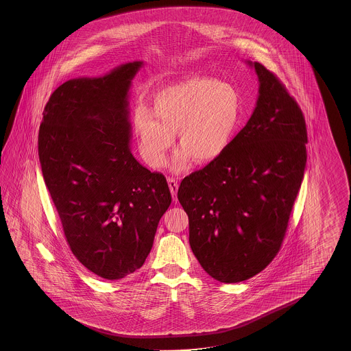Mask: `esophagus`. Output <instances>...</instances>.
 I'll return each mask as SVG.
<instances>
[{
	"label": "esophagus",
	"mask_w": 351,
	"mask_h": 351,
	"mask_svg": "<svg viewBox=\"0 0 351 351\" xmlns=\"http://www.w3.org/2000/svg\"><path fill=\"white\" fill-rule=\"evenodd\" d=\"M168 186L172 193L173 201H177V192H178V182L174 178H168Z\"/></svg>",
	"instance_id": "34e87169"
}]
</instances>
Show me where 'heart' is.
<instances>
[{
    "instance_id": "heart-1",
    "label": "heart",
    "mask_w": 351,
    "mask_h": 351,
    "mask_svg": "<svg viewBox=\"0 0 351 351\" xmlns=\"http://www.w3.org/2000/svg\"><path fill=\"white\" fill-rule=\"evenodd\" d=\"M152 110L139 105L133 125L143 158L152 167L165 165L178 130L182 148L173 169H186L192 159L210 163L228 149L241 119V97L230 84L209 76H189L157 90Z\"/></svg>"
}]
</instances>
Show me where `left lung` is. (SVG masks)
<instances>
[{
  "mask_svg": "<svg viewBox=\"0 0 351 351\" xmlns=\"http://www.w3.org/2000/svg\"><path fill=\"white\" fill-rule=\"evenodd\" d=\"M258 97L221 157L182 180L189 245L219 282L245 281L275 258L306 165L305 119L284 84L260 62Z\"/></svg>",
  "mask_w": 351,
  "mask_h": 351,
  "instance_id": "8db88e82",
  "label": "left lung"
}]
</instances>
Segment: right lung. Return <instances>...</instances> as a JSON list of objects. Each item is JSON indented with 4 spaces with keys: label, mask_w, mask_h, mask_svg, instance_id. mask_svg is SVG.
Listing matches in <instances>:
<instances>
[{
    "label": "right lung",
    "mask_w": 351,
    "mask_h": 351,
    "mask_svg": "<svg viewBox=\"0 0 351 351\" xmlns=\"http://www.w3.org/2000/svg\"><path fill=\"white\" fill-rule=\"evenodd\" d=\"M143 61L64 82L49 99L38 158L67 243L86 269L120 280L141 269L172 195L130 150L129 90Z\"/></svg>",
    "instance_id": "add662e5"
}]
</instances>
